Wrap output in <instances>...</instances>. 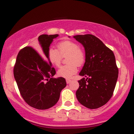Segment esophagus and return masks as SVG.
I'll return each mask as SVG.
<instances>
[{"label":"esophagus","instance_id":"1","mask_svg":"<svg viewBox=\"0 0 134 134\" xmlns=\"http://www.w3.org/2000/svg\"><path fill=\"white\" fill-rule=\"evenodd\" d=\"M70 82H71V80L70 79H66V82H67V84H69Z\"/></svg>","mask_w":134,"mask_h":134}]
</instances>
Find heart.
Returning a JSON list of instances; mask_svg holds the SVG:
<instances>
[{
  "label": "heart",
  "instance_id": "heart-1",
  "mask_svg": "<svg viewBox=\"0 0 134 134\" xmlns=\"http://www.w3.org/2000/svg\"><path fill=\"white\" fill-rule=\"evenodd\" d=\"M58 50L50 48L48 52V57L53 65L58 67L61 64L62 57L67 56L68 64L60 67L57 75L61 77L69 79L77 71V65L81 66L85 62V53L79 48V44L72 41H64L58 43Z\"/></svg>",
  "mask_w": 134,
  "mask_h": 134
}]
</instances>
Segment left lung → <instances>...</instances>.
Returning a JSON list of instances; mask_svg holds the SVG:
<instances>
[{"label":"left lung","mask_w":134,"mask_h":134,"mask_svg":"<svg viewBox=\"0 0 134 134\" xmlns=\"http://www.w3.org/2000/svg\"><path fill=\"white\" fill-rule=\"evenodd\" d=\"M73 37L82 44L86 57L84 65L79 73L84 77L78 81L77 99L87 108H98L110 100L116 86L118 69L115 55L93 35Z\"/></svg>","instance_id":"8db88e82"}]
</instances>
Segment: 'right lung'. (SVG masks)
<instances>
[{"mask_svg": "<svg viewBox=\"0 0 134 134\" xmlns=\"http://www.w3.org/2000/svg\"><path fill=\"white\" fill-rule=\"evenodd\" d=\"M57 36L40 35L38 38L39 53L32 47L24 48L18 53L14 67V76L21 95L27 104L38 110L53 107L67 84L64 77H52L56 71L48 57L50 44Z\"/></svg>", "mask_w": 134, "mask_h": 134, "instance_id": "right-lung-1", "label": "right lung"}]
</instances>
